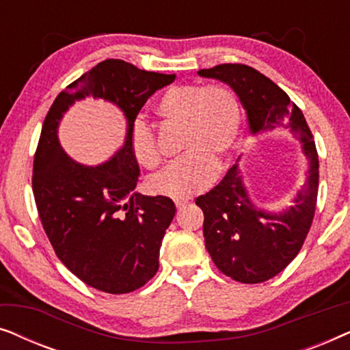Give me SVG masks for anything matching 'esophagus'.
<instances>
[{
  "mask_svg": "<svg viewBox=\"0 0 350 350\" xmlns=\"http://www.w3.org/2000/svg\"><path fill=\"white\" fill-rule=\"evenodd\" d=\"M175 205H176V208H183L186 205V200H176Z\"/></svg>",
  "mask_w": 350,
  "mask_h": 350,
  "instance_id": "1",
  "label": "esophagus"
}]
</instances>
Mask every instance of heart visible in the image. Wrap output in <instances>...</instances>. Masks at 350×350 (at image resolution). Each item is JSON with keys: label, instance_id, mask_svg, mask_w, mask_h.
I'll return each instance as SVG.
<instances>
[{"label": "heart", "instance_id": "1", "mask_svg": "<svg viewBox=\"0 0 350 350\" xmlns=\"http://www.w3.org/2000/svg\"><path fill=\"white\" fill-rule=\"evenodd\" d=\"M165 122L181 126V151L186 154L150 180L151 193L186 199L210 186L217 164L236 146L242 111L236 94L226 85L181 84L165 90L156 105ZM132 154L145 169H156L162 157L152 129L137 122L131 137Z\"/></svg>", "mask_w": 350, "mask_h": 350}]
</instances>
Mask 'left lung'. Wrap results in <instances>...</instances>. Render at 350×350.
<instances>
[{"label":"left lung","instance_id":"8db88e82","mask_svg":"<svg viewBox=\"0 0 350 350\" xmlns=\"http://www.w3.org/2000/svg\"><path fill=\"white\" fill-rule=\"evenodd\" d=\"M199 76L229 85L245 109L253 137L291 129L308 161L306 181L290 207L274 212L258 207L234 164L219 183L196 204L204 212L205 248L219 271L242 284L272 279L295 260L314 219L319 191V156L304 114L279 85L241 64L199 70ZM241 161L239 157L237 162Z\"/></svg>","mask_w":350,"mask_h":350}]
</instances>
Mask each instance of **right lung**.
Instances as JSON below:
<instances>
[{
	"label": "right lung",
	"mask_w": 350,
	"mask_h": 350,
	"mask_svg": "<svg viewBox=\"0 0 350 350\" xmlns=\"http://www.w3.org/2000/svg\"><path fill=\"white\" fill-rule=\"evenodd\" d=\"M174 81L175 75L103 60L57 95L42 124L33 162V194L42 228L59 260L105 293H131L159 269L162 239L176 208L165 196L135 191L140 167L131 137L146 100ZM88 96L114 104L128 127L123 146L97 166L75 161L58 140L64 113Z\"/></svg>",
	"instance_id": "right-lung-1"
}]
</instances>
